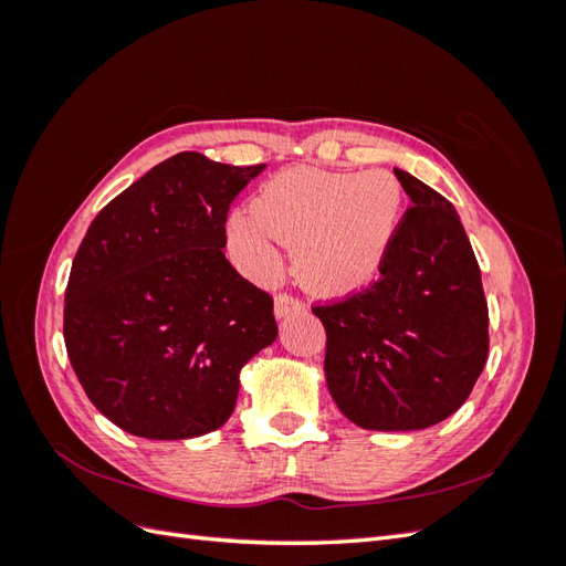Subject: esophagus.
<instances>
[{"label": "esophagus", "mask_w": 566, "mask_h": 566, "mask_svg": "<svg viewBox=\"0 0 566 566\" xmlns=\"http://www.w3.org/2000/svg\"><path fill=\"white\" fill-rule=\"evenodd\" d=\"M302 310H304V304L287 293H281V295H276V300H273V312H276L279 318H283L287 314H297Z\"/></svg>", "instance_id": "34e87169"}]
</instances>
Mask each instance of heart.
<instances>
[{
  "mask_svg": "<svg viewBox=\"0 0 566 566\" xmlns=\"http://www.w3.org/2000/svg\"><path fill=\"white\" fill-rule=\"evenodd\" d=\"M406 219V188L389 169L335 172L290 167L256 191L254 205L227 219L238 269L269 279L281 243H295L297 276L314 293L349 297L382 276Z\"/></svg>",
  "mask_w": 566,
  "mask_h": 566,
  "instance_id": "b5f03b06",
  "label": "heart"
}]
</instances>
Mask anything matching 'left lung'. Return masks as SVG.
Wrapping results in <instances>:
<instances>
[{
  "label": "left lung",
  "instance_id": "8db88e82",
  "mask_svg": "<svg viewBox=\"0 0 566 566\" xmlns=\"http://www.w3.org/2000/svg\"><path fill=\"white\" fill-rule=\"evenodd\" d=\"M413 205L382 276L316 304L325 380L364 430H424L465 403L489 354V306L476 256L453 205L394 169Z\"/></svg>",
  "mask_w": 566,
  "mask_h": 566
}]
</instances>
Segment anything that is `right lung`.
Instances as JSON below:
<instances>
[{
  "instance_id": "obj_1",
  "label": "right lung",
  "mask_w": 566,
  "mask_h": 566,
  "mask_svg": "<svg viewBox=\"0 0 566 566\" xmlns=\"http://www.w3.org/2000/svg\"><path fill=\"white\" fill-rule=\"evenodd\" d=\"M264 167L177 153L82 238L63 339L90 401L119 430L167 441L217 430L233 413L238 373L276 339L271 295L221 252L233 198Z\"/></svg>"
}]
</instances>
